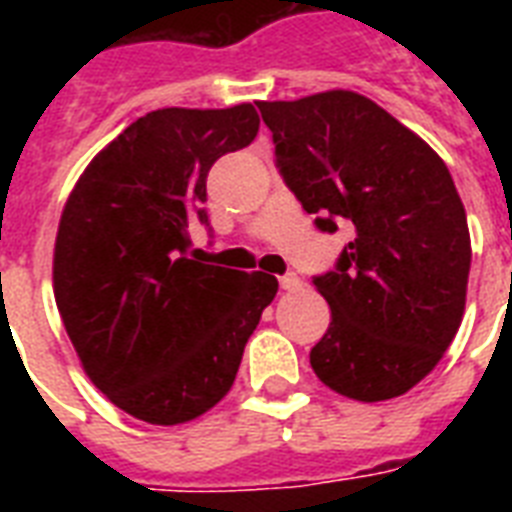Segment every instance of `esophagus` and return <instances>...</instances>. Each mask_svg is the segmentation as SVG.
<instances>
[{
  "label": "esophagus",
  "mask_w": 512,
  "mask_h": 512,
  "mask_svg": "<svg viewBox=\"0 0 512 512\" xmlns=\"http://www.w3.org/2000/svg\"><path fill=\"white\" fill-rule=\"evenodd\" d=\"M279 284L284 292H295V289L303 287V281H300V276H297V273H287V276H281Z\"/></svg>",
  "instance_id": "esophagus-1"
}]
</instances>
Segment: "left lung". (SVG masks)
Wrapping results in <instances>:
<instances>
[{
  "instance_id": "8db88e82",
  "label": "left lung",
  "mask_w": 512,
  "mask_h": 512,
  "mask_svg": "<svg viewBox=\"0 0 512 512\" xmlns=\"http://www.w3.org/2000/svg\"><path fill=\"white\" fill-rule=\"evenodd\" d=\"M257 108L305 212L321 231L353 225L335 271L313 279L332 308L313 372L353 401L404 396L436 369L465 313L473 252L444 159L358 92Z\"/></svg>"
}]
</instances>
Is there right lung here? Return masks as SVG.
Wrapping results in <instances>:
<instances>
[{
    "label": "right lung",
    "instance_id": "obj_1",
    "mask_svg": "<svg viewBox=\"0 0 512 512\" xmlns=\"http://www.w3.org/2000/svg\"><path fill=\"white\" fill-rule=\"evenodd\" d=\"M252 103L159 108L79 175L60 215L52 289L82 369L111 404L180 425L231 390L249 335L279 292L268 273L191 255L209 167L249 146Z\"/></svg>",
    "mask_w": 512,
    "mask_h": 512
}]
</instances>
